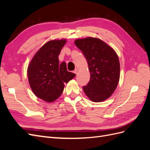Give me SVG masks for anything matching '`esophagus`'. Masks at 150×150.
Returning <instances> with one entry per match:
<instances>
[{
  "instance_id": "obj_1",
  "label": "esophagus",
  "mask_w": 150,
  "mask_h": 150,
  "mask_svg": "<svg viewBox=\"0 0 150 150\" xmlns=\"http://www.w3.org/2000/svg\"><path fill=\"white\" fill-rule=\"evenodd\" d=\"M78 69H74V71H73V72H74V73H75V74H77V72H78Z\"/></svg>"
}]
</instances>
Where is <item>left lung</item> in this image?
<instances>
[{
  "label": "left lung",
  "mask_w": 150,
  "mask_h": 150,
  "mask_svg": "<svg viewBox=\"0 0 150 150\" xmlns=\"http://www.w3.org/2000/svg\"><path fill=\"white\" fill-rule=\"evenodd\" d=\"M74 43L82 51L90 72V81L83 86L84 93L93 102L106 100L119 83L120 64L116 52L98 38L77 39Z\"/></svg>",
  "instance_id": "8db88e82"
}]
</instances>
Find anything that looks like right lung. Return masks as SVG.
Wrapping results in <instances>:
<instances>
[{
	"mask_svg": "<svg viewBox=\"0 0 150 150\" xmlns=\"http://www.w3.org/2000/svg\"><path fill=\"white\" fill-rule=\"evenodd\" d=\"M66 40L49 41L36 52L28 69L29 83L36 96L51 103L59 97L67 83L76 74L67 71L66 64H59V54Z\"/></svg>",
	"mask_w": 150,
	"mask_h": 150,
	"instance_id": "1",
	"label": "right lung"
}]
</instances>
